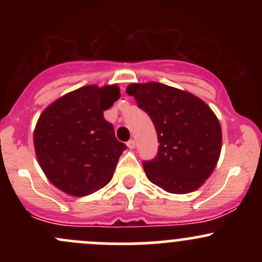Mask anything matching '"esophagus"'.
Wrapping results in <instances>:
<instances>
[{"label":"esophagus","instance_id":"obj_1","mask_svg":"<svg viewBox=\"0 0 262 262\" xmlns=\"http://www.w3.org/2000/svg\"><path fill=\"white\" fill-rule=\"evenodd\" d=\"M126 146H128L129 149H134L136 148V141H133V139H130V141L126 143Z\"/></svg>","mask_w":262,"mask_h":262}]
</instances>
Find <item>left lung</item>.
<instances>
[{
    "instance_id": "obj_1",
    "label": "left lung",
    "mask_w": 262,
    "mask_h": 262,
    "mask_svg": "<svg viewBox=\"0 0 262 262\" xmlns=\"http://www.w3.org/2000/svg\"><path fill=\"white\" fill-rule=\"evenodd\" d=\"M126 94L149 115L157 132V157L143 162L147 179L171 194L199 189L212 175L222 149L213 110L195 95L160 82L132 83Z\"/></svg>"
}]
</instances>
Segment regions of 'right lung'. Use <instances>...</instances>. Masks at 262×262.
Masks as SVG:
<instances>
[{
    "mask_svg": "<svg viewBox=\"0 0 262 262\" xmlns=\"http://www.w3.org/2000/svg\"><path fill=\"white\" fill-rule=\"evenodd\" d=\"M120 97L118 84H87L46 107L34 129V148L47 179L71 196H84L113 179L125 144L104 119Z\"/></svg>",
    "mask_w": 262,
    "mask_h": 262,
    "instance_id": "obj_1",
    "label": "right lung"
}]
</instances>
